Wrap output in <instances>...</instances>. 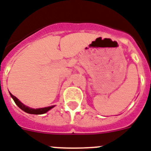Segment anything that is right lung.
Instances as JSON below:
<instances>
[{
    "instance_id": "1",
    "label": "right lung",
    "mask_w": 151,
    "mask_h": 151,
    "mask_svg": "<svg viewBox=\"0 0 151 151\" xmlns=\"http://www.w3.org/2000/svg\"><path fill=\"white\" fill-rule=\"evenodd\" d=\"M10 93V92H9ZM11 97L12 98L15 104L19 106V107L24 112L27 113V114H45L46 112H48V110H50L51 109L54 107L55 106H48V107H44V108H37V109H34V108H30L27 106L24 105L23 103H21L19 99L15 96H14L12 93H10Z\"/></svg>"
}]
</instances>
